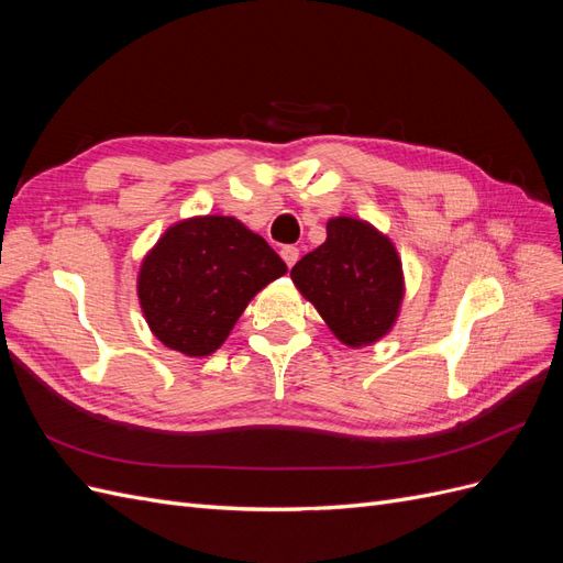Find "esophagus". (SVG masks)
Listing matches in <instances>:
<instances>
[{
	"mask_svg": "<svg viewBox=\"0 0 563 563\" xmlns=\"http://www.w3.org/2000/svg\"><path fill=\"white\" fill-rule=\"evenodd\" d=\"M282 258H284V263H286L288 267H294L296 261L300 258V251H298L296 246H284V249H282Z\"/></svg>",
	"mask_w": 563,
	"mask_h": 563,
	"instance_id": "1",
	"label": "esophagus"
}]
</instances>
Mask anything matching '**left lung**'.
<instances>
[{
	"label": "left lung",
	"instance_id": "1",
	"mask_svg": "<svg viewBox=\"0 0 563 563\" xmlns=\"http://www.w3.org/2000/svg\"><path fill=\"white\" fill-rule=\"evenodd\" d=\"M291 279L340 343L371 345L395 327L404 298L395 244L356 218H331L327 242L294 265Z\"/></svg>",
	"mask_w": 563,
	"mask_h": 563
}]
</instances>
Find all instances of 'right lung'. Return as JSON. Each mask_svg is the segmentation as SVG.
I'll return each instance as SVG.
<instances>
[{"instance_id": "right-lung-1", "label": "right lung", "mask_w": 563, "mask_h": 563, "mask_svg": "<svg viewBox=\"0 0 563 563\" xmlns=\"http://www.w3.org/2000/svg\"><path fill=\"white\" fill-rule=\"evenodd\" d=\"M286 272L261 234L230 216L168 228L141 265L139 300L166 347L207 356L225 343L249 300Z\"/></svg>"}]
</instances>
